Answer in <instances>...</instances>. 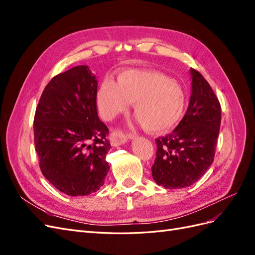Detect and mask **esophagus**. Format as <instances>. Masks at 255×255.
Instances as JSON below:
<instances>
[{
	"label": "esophagus",
	"mask_w": 255,
	"mask_h": 255,
	"mask_svg": "<svg viewBox=\"0 0 255 255\" xmlns=\"http://www.w3.org/2000/svg\"><path fill=\"white\" fill-rule=\"evenodd\" d=\"M133 135H128L126 136L123 133H121L120 130H114L111 134V143L114 146H117L120 144L126 143L128 139H133Z\"/></svg>",
	"instance_id": "34e87169"
}]
</instances>
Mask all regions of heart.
<instances>
[{"instance_id": "heart-1", "label": "heart", "mask_w": 255, "mask_h": 255, "mask_svg": "<svg viewBox=\"0 0 255 255\" xmlns=\"http://www.w3.org/2000/svg\"><path fill=\"white\" fill-rule=\"evenodd\" d=\"M100 113L113 120L134 104L137 122L153 133L164 132L180 120L185 96L180 84L163 73L128 70L119 75L118 82L105 80L98 89Z\"/></svg>"}]
</instances>
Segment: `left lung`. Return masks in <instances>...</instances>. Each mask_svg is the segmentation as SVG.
<instances>
[{
    "instance_id": "obj_1",
    "label": "left lung",
    "mask_w": 255,
    "mask_h": 255,
    "mask_svg": "<svg viewBox=\"0 0 255 255\" xmlns=\"http://www.w3.org/2000/svg\"><path fill=\"white\" fill-rule=\"evenodd\" d=\"M191 96L186 114L172 133L156 138L152 176L168 189L196 183L212 165L217 146L221 107L202 74L190 69Z\"/></svg>"
}]
</instances>
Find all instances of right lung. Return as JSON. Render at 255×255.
Masks as SVG:
<instances>
[{"label": "right lung", "instance_id": "1", "mask_svg": "<svg viewBox=\"0 0 255 255\" xmlns=\"http://www.w3.org/2000/svg\"><path fill=\"white\" fill-rule=\"evenodd\" d=\"M98 81L88 66H76L49 82L34 118V136L42 174L72 197L103 186L110 171L109 128L97 111Z\"/></svg>", "mask_w": 255, "mask_h": 255}]
</instances>
